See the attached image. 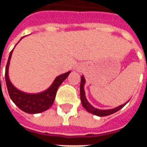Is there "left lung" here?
Returning <instances> with one entry per match:
<instances>
[{
    "label": "left lung",
    "mask_w": 147,
    "mask_h": 147,
    "mask_svg": "<svg viewBox=\"0 0 147 147\" xmlns=\"http://www.w3.org/2000/svg\"><path fill=\"white\" fill-rule=\"evenodd\" d=\"M85 83H86V80L83 76L81 77V83H80V99H81V102H82V105L85 108L87 112H89L91 114L96 115V116H98V117H105V116H109L111 114L115 113L116 112L119 111L120 109L123 108L124 105H126V103H124L123 105H119L116 108L111 109H99L94 108L92 105H90L87 99L86 98V94H85V90H84V86H85Z\"/></svg>",
    "instance_id": "left-lung-1"
}]
</instances>
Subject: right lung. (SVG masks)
Masks as SVG:
<instances>
[{
	"label": "right lung",
	"mask_w": 147,
	"mask_h": 147,
	"mask_svg": "<svg viewBox=\"0 0 147 147\" xmlns=\"http://www.w3.org/2000/svg\"><path fill=\"white\" fill-rule=\"evenodd\" d=\"M12 52H13V49L9 54L6 68H5V82H6L10 98L21 110L27 113H40L47 110L53 104L58 87L67 79V77L71 73V71L56 77V79L53 82L51 86L42 92L37 93V94H29V93L24 92L17 89L16 87H15L14 85L11 83V81L9 80L8 67H9Z\"/></svg>",
	"instance_id": "obj_1"
}]
</instances>
